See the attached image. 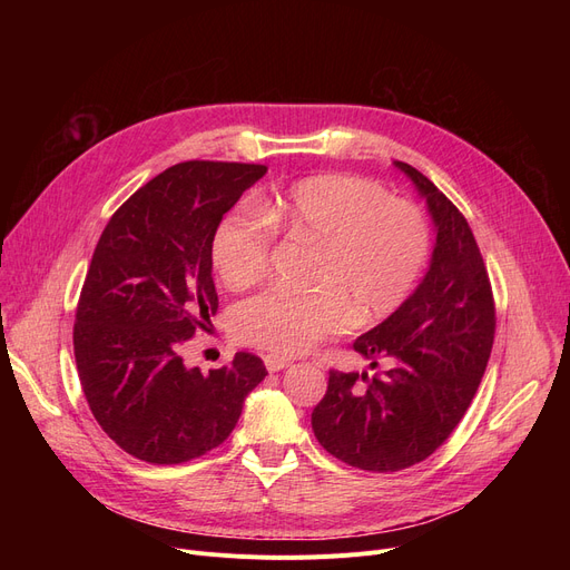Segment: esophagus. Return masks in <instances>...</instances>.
Segmentation results:
<instances>
[{"mask_svg": "<svg viewBox=\"0 0 570 570\" xmlns=\"http://www.w3.org/2000/svg\"><path fill=\"white\" fill-rule=\"evenodd\" d=\"M291 365V357H284V355H275V353H267L265 355V367L267 372H279L284 367Z\"/></svg>", "mask_w": 570, "mask_h": 570, "instance_id": "esophagus-1", "label": "esophagus"}]
</instances>
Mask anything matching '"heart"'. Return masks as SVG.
Here are the masks:
<instances>
[{
    "label": "heart",
    "instance_id": "heart-1",
    "mask_svg": "<svg viewBox=\"0 0 570 570\" xmlns=\"http://www.w3.org/2000/svg\"><path fill=\"white\" fill-rule=\"evenodd\" d=\"M275 233L314 243L307 291L269 288L233 312L235 337L273 353H303L353 321L395 312L430 258V226L421 207L393 198L374 179L355 175L305 177L261 203L224 215L209 256L228 288L261 282L273 263Z\"/></svg>",
    "mask_w": 570,
    "mask_h": 570
}]
</instances>
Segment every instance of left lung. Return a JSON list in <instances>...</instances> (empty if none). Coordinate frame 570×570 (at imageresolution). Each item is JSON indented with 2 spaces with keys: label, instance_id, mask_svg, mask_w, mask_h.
Wrapping results in <instances>:
<instances>
[{
  "label": "left lung",
  "instance_id": "obj_1",
  "mask_svg": "<svg viewBox=\"0 0 570 570\" xmlns=\"http://www.w3.org/2000/svg\"><path fill=\"white\" fill-rule=\"evenodd\" d=\"M395 166L434 219L430 269L397 312L353 342L374 372L331 370L312 413L327 453L376 473L428 460L453 434L481 385L497 327L488 269L464 215L421 170Z\"/></svg>",
  "mask_w": 570,
  "mask_h": 570
}]
</instances>
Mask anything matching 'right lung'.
Wrapping results in <instances>:
<instances>
[{"mask_svg":"<svg viewBox=\"0 0 570 570\" xmlns=\"http://www.w3.org/2000/svg\"><path fill=\"white\" fill-rule=\"evenodd\" d=\"M265 170L175 164L119 205L99 237L76 307V367L101 430L142 462L183 464L224 443L267 374L247 351L209 374L183 361L219 309L213 233Z\"/></svg>","mask_w":570,"mask_h":570,"instance_id":"1","label":"right lung"}]
</instances>
